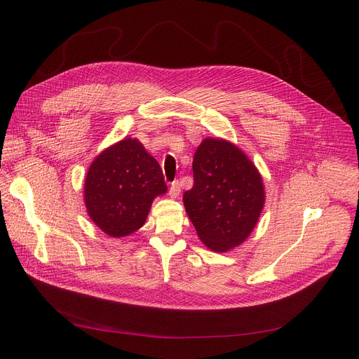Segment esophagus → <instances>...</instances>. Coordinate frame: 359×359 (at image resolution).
I'll return each instance as SVG.
<instances>
[{
    "mask_svg": "<svg viewBox=\"0 0 359 359\" xmlns=\"http://www.w3.org/2000/svg\"><path fill=\"white\" fill-rule=\"evenodd\" d=\"M180 194V183L177 180H175L168 187V195L172 198H177Z\"/></svg>",
    "mask_w": 359,
    "mask_h": 359,
    "instance_id": "34e87169",
    "label": "esophagus"
}]
</instances>
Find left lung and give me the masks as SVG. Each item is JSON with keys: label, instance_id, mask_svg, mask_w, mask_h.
Returning a JSON list of instances; mask_svg holds the SVG:
<instances>
[{"label": "left lung", "instance_id": "8db88e82", "mask_svg": "<svg viewBox=\"0 0 359 359\" xmlns=\"http://www.w3.org/2000/svg\"><path fill=\"white\" fill-rule=\"evenodd\" d=\"M194 187L183 202L199 238L227 252L249 237L265 203L255 164L234 144L206 138L194 157Z\"/></svg>", "mask_w": 359, "mask_h": 359}]
</instances>
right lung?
Wrapping results in <instances>:
<instances>
[{"mask_svg":"<svg viewBox=\"0 0 359 359\" xmlns=\"http://www.w3.org/2000/svg\"><path fill=\"white\" fill-rule=\"evenodd\" d=\"M167 191L160 164L138 140H122L96 157L84 183L87 212L100 230L123 237L141 229L151 203Z\"/></svg>","mask_w":359,"mask_h":359,"instance_id":"obj_1","label":"right lung"}]
</instances>
